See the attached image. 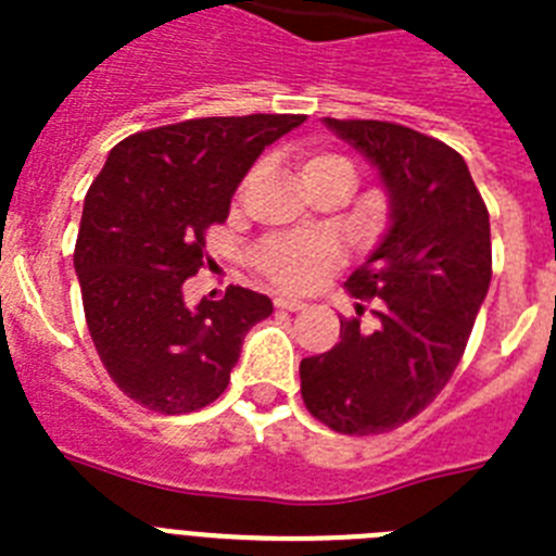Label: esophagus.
Returning <instances> with one entry per match:
<instances>
[{
  "instance_id": "34e87169",
  "label": "esophagus",
  "mask_w": 556,
  "mask_h": 556,
  "mask_svg": "<svg viewBox=\"0 0 556 556\" xmlns=\"http://www.w3.org/2000/svg\"><path fill=\"white\" fill-rule=\"evenodd\" d=\"M274 305H277V308H282V312H303L305 308L303 300H296V296H277V300H274Z\"/></svg>"
}]
</instances>
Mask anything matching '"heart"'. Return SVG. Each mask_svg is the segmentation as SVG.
I'll use <instances>...</instances> for the list:
<instances>
[{"mask_svg": "<svg viewBox=\"0 0 556 556\" xmlns=\"http://www.w3.org/2000/svg\"><path fill=\"white\" fill-rule=\"evenodd\" d=\"M346 167L343 155H312L303 164V176L308 178L317 169ZM340 260L338 242L326 233H286L268 236L253 253V265L262 277L286 291H308L329 274Z\"/></svg>", "mask_w": 556, "mask_h": 556, "instance_id": "1", "label": "heart"}]
</instances>
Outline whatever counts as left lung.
<instances>
[{
  "mask_svg": "<svg viewBox=\"0 0 556 556\" xmlns=\"http://www.w3.org/2000/svg\"><path fill=\"white\" fill-rule=\"evenodd\" d=\"M326 126L380 169L392 227L346 279L357 317L340 320L338 346L300 364V392L329 430L378 435L421 413L465 355L491 286V218L465 159L439 138L389 121Z\"/></svg>",
  "mask_w": 556,
  "mask_h": 556,
  "instance_id": "obj_1",
  "label": "left lung"
}]
</instances>
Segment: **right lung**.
I'll list each match as a JSON object with an SVG mask.
<instances>
[{
  "mask_svg": "<svg viewBox=\"0 0 556 556\" xmlns=\"http://www.w3.org/2000/svg\"><path fill=\"white\" fill-rule=\"evenodd\" d=\"M305 115L192 117L135 132L109 152L83 204L74 244L86 326L109 378L135 404L195 413L230 383L244 334L274 305L230 286L185 303V279L207 260V227L262 150Z\"/></svg>",
  "mask_w": 556,
  "mask_h": 556,
  "instance_id": "right-lung-1",
  "label": "right lung"
}]
</instances>
